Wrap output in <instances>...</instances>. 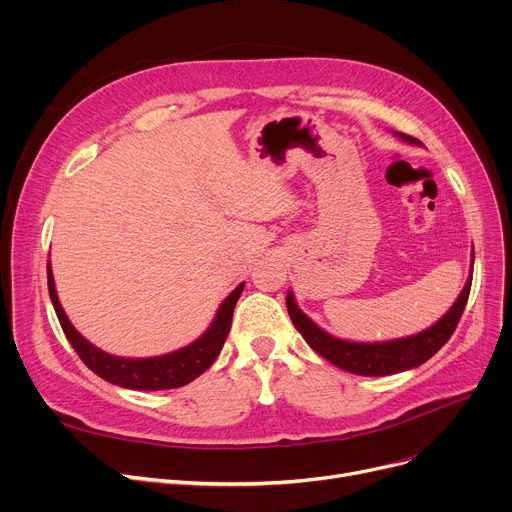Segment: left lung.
I'll use <instances>...</instances> for the list:
<instances>
[{"mask_svg": "<svg viewBox=\"0 0 512 512\" xmlns=\"http://www.w3.org/2000/svg\"><path fill=\"white\" fill-rule=\"evenodd\" d=\"M398 137L411 143H419L415 137L405 132H398ZM469 292H471V278L467 280L461 297L456 299L452 309L438 321V324H434L432 328L417 336L382 342V344L344 342L326 334L297 307L290 292L286 294V307L294 328L303 334L307 344L315 353H319L336 367L357 375H392L398 371L413 369L440 351L452 336V332L456 330V326H459V319L465 311Z\"/></svg>", "mask_w": 512, "mask_h": 512, "instance_id": "left-lung-1", "label": "left lung"}]
</instances>
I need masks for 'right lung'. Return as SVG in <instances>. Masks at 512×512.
Wrapping results in <instances>:
<instances>
[{
    "mask_svg": "<svg viewBox=\"0 0 512 512\" xmlns=\"http://www.w3.org/2000/svg\"><path fill=\"white\" fill-rule=\"evenodd\" d=\"M47 286H49V297H51L53 309H56V315L60 319V326L66 338L70 340L76 355L83 359V363L93 373H97L99 378L107 382L122 388H130V390H168V388H180L188 382H193L197 375L209 369L211 363L218 359L222 346L226 342V336L230 332L234 305L245 284L236 286V290L222 303L211 328L197 342L182 348V351H176L164 357H155V359H120L99 351V348H95L91 342H87L72 328L58 301L49 265H47Z\"/></svg>",
    "mask_w": 512,
    "mask_h": 512,
    "instance_id": "add662e5",
    "label": "right lung"
}]
</instances>
